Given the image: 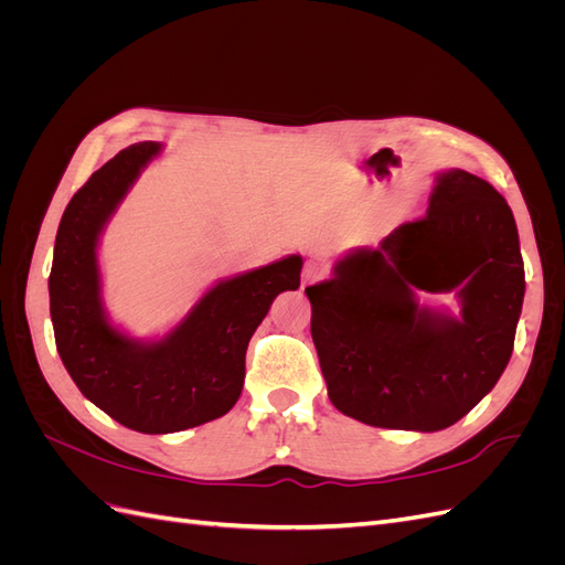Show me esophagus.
<instances>
[{
  "label": "esophagus",
  "mask_w": 565,
  "mask_h": 565,
  "mask_svg": "<svg viewBox=\"0 0 565 565\" xmlns=\"http://www.w3.org/2000/svg\"><path fill=\"white\" fill-rule=\"evenodd\" d=\"M322 264H320V259H309L306 262V266H303V287L306 285H311V282H316V280H320L322 278Z\"/></svg>",
  "instance_id": "1"
}]
</instances>
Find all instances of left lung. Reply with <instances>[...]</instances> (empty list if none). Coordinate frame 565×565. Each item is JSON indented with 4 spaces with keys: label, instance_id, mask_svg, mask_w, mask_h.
<instances>
[{
    "label": "left lung",
    "instance_id": "8db88e82",
    "mask_svg": "<svg viewBox=\"0 0 565 565\" xmlns=\"http://www.w3.org/2000/svg\"><path fill=\"white\" fill-rule=\"evenodd\" d=\"M415 288L455 291L460 316L419 305ZM306 295L339 413L382 429H448L492 391L514 351L525 295L514 214L488 181L448 169L424 218L347 252Z\"/></svg>",
    "mask_w": 565,
    "mask_h": 565
}]
</instances>
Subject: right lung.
<instances>
[{
    "mask_svg": "<svg viewBox=\"0 0 565 565\" xmlns=\"http://www.w3.org/2000/svg\"><path fill=\"white\" fill-rule=\"evenodd\" d=\"M134 143L67 202L49 276V311L61 361L77 388L115 422L141 434H174L224 417L245 384L247 344L273 299L299 287L301 256L218 280L160 339L115 328L100 295L98 243L108 221L160 156Z\"/></svg>",
    "mask_w": 565,
    "mask_h": 565,
    "instance_id": "add662e5",
    "label": "right lung"
}]
</instances>
